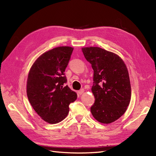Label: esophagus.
I'll use <instances>...</instances> for the list:
<instances>
[{
    "instance_id": "esophagus-1",
    "label": "esophagus",
    "mask_w": 156,
    "mask_h": 156,
    "mask_svg": "<svg viewBox=\"0 0 156 156\" xmlns=\"http://www.w3.org/2000/svg\"><path fill=\"white\" fill-rule=\"evenodd\" d=\"M84 92V88H82V89H81V90H80L79 91V94H80V95H81V94H82Z\"/></svg>"
}]
</instances>
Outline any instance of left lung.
<instances>
[{"instance_id": "left-lung-1", "label": "left lung", "mask_w": 156, "mask_h": 156, "mask_svg": "<svg viewBox=\"0 0 156 156\" xmlns=\"http://www.w3.org/2000/svg\"><path fill=\"white\" fill-rule=\"evenodd\" d=\"M94 70L92 92L95 101L90 107L94 119L110 124L126 112L131 100L128 71L119 56L97 47L82 49Z\"/></svg>"}]
</instances>
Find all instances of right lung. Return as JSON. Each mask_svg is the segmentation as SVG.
Listing matches in <instances>:
<instances>
[{
	"label": "right lung",
	"mask_w": 156,
	"mask_h": 156,
	"mask_svg": "<svg viewBox=\"0 0 156 156\" xmlns=\"http://www.w3.org/2000/svg\"><path fill=\"white\" fill-rule=\"evenodd\" d=\"M73 49L58 47L45 52L37 58L28 75L27 94L34 111L49 124L63 120L69 105L76 100L77 93L68 85L64 72Z\"/></svg>",
	"instance_id": "1"
}]
</instances>
